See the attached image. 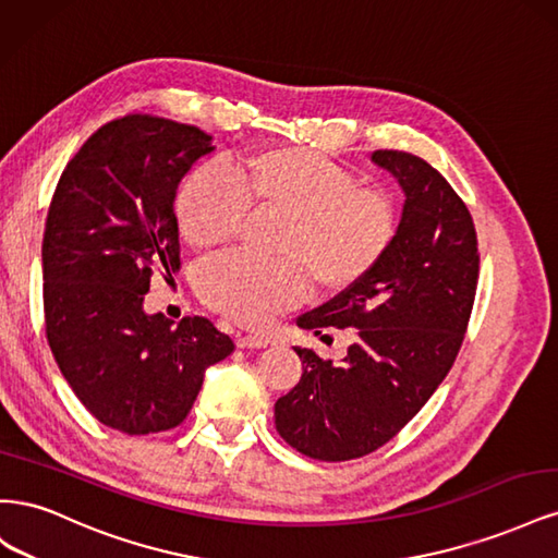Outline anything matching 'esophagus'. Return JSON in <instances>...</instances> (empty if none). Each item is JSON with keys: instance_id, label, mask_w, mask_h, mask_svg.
<instances>
[{"instance_id": "1", "label": "esophagus", "mask_w": 558, "mask_h": 558, "mask_svg": "<svg viewBox=\"0 0 558 558\" xmlns=\"http://www.w3.org/2000/svg\"><path fill=\"white\" fill-rule=\"evenodd\" d=\"M238 347L240 349H263V347H267V340H263V337H256V335H240Z\"/></svg>"}]
</instances>
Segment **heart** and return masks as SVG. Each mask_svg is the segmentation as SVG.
Wrapping results in <instances>:
<instances>
[{
    "instance_id": "1",
    "label": "heart",
    "mask_w": 558,
    "mask_h": 558,
    "mask_svg": "<svg viewBox=\"0 0 558 558\" xmlns=\"http://www.w3.org/2000/svg\"><path fill=\"white\" fill-rule=\"evenodd\" d=\"M246 209L283 216L277 253L286 260L226 253L202 269L199 293L211 310L251 328L300 305L310 275L328 291L356 286L384 258L398 226L384 191L356 185L347 167L298 146L253 150L228 172L202 165L174 199L179 232L193 248L230 242Z\"/></svg>"
}]
</instances>
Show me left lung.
<instances>
[{
    "instance_id": "left-lung-1",
    "label": "left lung",
    "mask_w": 558,
    "mask_h": 558,
    "mask_svg": "<svg viewBox=\"0 0 558 558\" xmlns=\"http://www.w3.org/2000/svg\"><path fill=\"white\" fill-rule=\"evenodd\" d=\"M404 193L396 238L365 279L298 326L356 328L340 363L295 347L302 377L275 402L279 435L318 461L379 449L424 408L461 349L477 291V232L463 199L424 158L375 150Z\"/></svg>"
}]
</instances>
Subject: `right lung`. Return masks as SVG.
Masks as SVG:
<instances>
[{
	"label": "right lung",
	"mask_w": 558,
	"mask_h": 558,
	"mask_svg": "<svg viewBox=\"0 0 558 558\" xmlns=\"http://www.w3.org/2000/svg\"><path fill=\"white\" fill-rule=\"evenodd\" d=\"M211 134L156 116L99 128L66 162L41 244L46 337L86 410L128 435L189 416L207 367L234 344L211 320L146 314L150 275L181 260L174 199Z\"/></svg>",
	"instance_id": "right-lung-1"
}]
</instances>
